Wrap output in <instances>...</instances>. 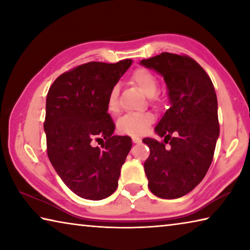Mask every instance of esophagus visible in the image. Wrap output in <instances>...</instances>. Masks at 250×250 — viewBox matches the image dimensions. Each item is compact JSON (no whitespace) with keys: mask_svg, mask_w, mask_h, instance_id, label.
<instances>
[{"mask_svg":"<svg viewBox=\"0 0 250 250\" xmlns=\"http://www.w3.org/2000/svg\"><path fill=\"white\" fill-rule=\"evenodd\" d=\"M131 138H132L133 143H140L142 141V139L140 137H138V135H132Z\"/></svg>","mask_w":250,"mask_h":250,"instance_id":"34e87169","label":"esophagus"}]
</instances>
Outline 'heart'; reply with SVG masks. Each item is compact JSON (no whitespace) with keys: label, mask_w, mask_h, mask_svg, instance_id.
<instances>
[{"label":"heart","mask_w":250,"mask_h":250,"mask_svg":"<svg viewBox=\"0 0 250 250\" xmlns=\"http://www.w3.org/2000/svg\"><path fill=\"white\" fill-rule=\"evenodd\" d=\"M131 83H134L147 97H154L159 89V80L156 76L146 68L135 70L131 76ZM107 108L110 113H116L119 110L117 87H113L109 92ZM153 121L154 116L150 112H132L126 113L120 118L117 126L120 133L140 135L146 132Z\"/></svg>","instance_id":"heart-1"}]
</instances>
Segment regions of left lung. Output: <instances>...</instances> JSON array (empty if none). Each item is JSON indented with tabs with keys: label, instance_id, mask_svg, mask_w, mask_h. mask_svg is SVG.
<instances>
[{
	"label": "left lung",
	"instance_id": "left-lung-1",
	"mask_svg": "<svg viewBox=\"0 0 250 250\" xmlns=\"http://www.w3.org/2000/svg\"><path fill=\"white\" fill-rule=\"evenodd\" d=\"M140 65L162 76L170 104L154 129L163 142L143 139L150 147L145 162L149 188L161 198H179L201 183L213 161L219 137L216 92L206 71L188 56L162 53Z\"/></svg>",
	"mask_w": 250,
	"mask_h": 250
}]
</instances>
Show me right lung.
I'll list each match as a JSON object with an SVG mask.
<instances>
[{
    "label": "right lung",
    "mask_w": 250,
    "mask_h": 250,
    "mask_svg": "<svg viewBox=\"0 0 250 250\" xmlns=\"http://www.w3.org/2000/svg\"><path fill=\"white\" fill-rule=\"evenodd\" d=\"M131 64L125 59L80 65L48 90L44 130L49 161L67 188L86 200H104L116 191L132 146L130 137L113 135L107 108L109 92ZM94 140L106 141L103 149L91 146Z\"/></svg>",
    "instance_id": "1"
}]
</instances>
